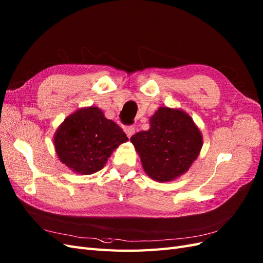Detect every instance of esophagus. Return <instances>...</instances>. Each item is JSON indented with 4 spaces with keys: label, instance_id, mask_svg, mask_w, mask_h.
<instances>
[{
    "label": "esophagus",
    "instance_id": "obj_1",
    "mask_svg": "<svg viewBox=\"0 0 263 263\" xmlns=\"http://www.w3.org/2000/svg\"><path fill=\"white\" fill-rule=\"evenodd\" d=\"M124 131H125V133H126V136H127V138H131L133 134H134V132H136V129H134L133 126H126L125 129H124Z\"/></svg>",
    "mask_w": 263,
    "mask_h": 263
}]
</instances>
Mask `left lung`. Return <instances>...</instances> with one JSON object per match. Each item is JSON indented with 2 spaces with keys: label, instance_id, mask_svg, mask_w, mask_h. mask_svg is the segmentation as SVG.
<instances>
[{
  "label": "left lung",
  "instance_id": "8db88e82",
  "mask_svg": "<svg viewBox=\"0 0 263 263\" xmlns=\"http://www.w3.org/2000/svg\"><path fill=\"white\" fill-rule=\"evenodd\" d=\"M130 141L146 175L156 182H171L182 176L197 159L202 136L192 117L182 109L160 107L149 118V129Z\"/></svg>",
  "mask_w": 263,
  "mask_h": 263
}]
</instances>
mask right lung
<instances>
[{"label":"right lung","instance_id":"right-lung-1","mask_svg":"<svg viewBox=\"0 0 263 263\" xmlns=\"http://www.w3.org/2000/svg\"><path fill=\"white\" fill-rule=\"evenodd\" d=\"M127 141L117 123L98 107L80 108L57 127L54 146L58 159L72 172L90 175L100 171L115 149Z\"/></svg>","mask_w":263,"mask_h":263}]
</instances>
